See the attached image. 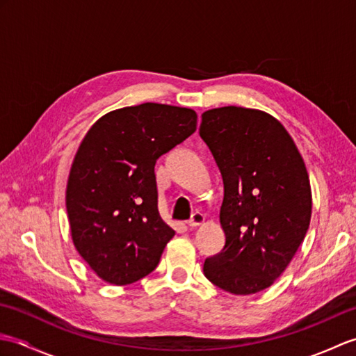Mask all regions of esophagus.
<instances>
[{
  "mask_svg": "<svg viewBox=\"0 0 356 356\" xmlns=\"http://www.w3.org/2000/svg\"><path fill=\"white\" fill-rule=\"evenodd\" d=\"M203 220H205V216H203L202 213H194V214L191 216L190 220L186 222V225L190 226V228H197L199 225L203 223Z\"/></svg>",
  "mask_w": 356,
  "mask_h": 356,
  "instance_id": "obj_1",
  "label": "esophagus"
}]
</instances>
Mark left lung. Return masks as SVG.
<instances>
[{
  "instance_id": "left-lung-1",
  "label": "left lung",
  "mask_w": 356,
  "mask_h": 356,
  "mask_svg": "<svg viewBox=\"0 0 356 356\" xmlns=\"http://www.w3.org/2000/svg\"><path fill=\"white\" fill-rule=\"evenodd\" d=\"M199 133L225 190V246L205 260L203 274L234 295L260 292L283 274L311 223L305 161L286 128L261 110L234 105L208 110Z\"/></svg>"
}]
</instances>
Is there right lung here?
Wrapping results in <instances>:
<instances>
[{
	"label": "right lung",
	"instance_id": "obj_1",
	"mask_svg": "<svg viewBox=\"0 0 356 356\" xmlns=\"http://www.w3.org/2000/svg\"><path fill=\"white\" fill-rule=\"evenodd\" d=\"M197 128L191 108L145 102L97 119L65 191L73 245L96 275L131 284L157 266L174 231L157 209L154 165Z\"/></svg>",
	"mask_w": 356,
	"mask_h": 356
}]
</instances>
